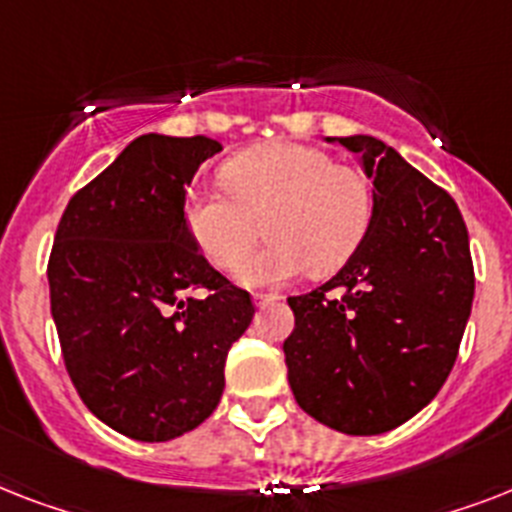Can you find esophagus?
<instances>
[{"mask_svg": "<svg viewBox=\"0 0 512 512\" xmlns=\"http://www.w3.org/2000/svg\"><path fill=\"white\" fill-rule=\"evenodd\" d=\"M252 300H255L257 308H265L268 303H276V300H281V295H276V292H255V295H252Z\"/></svg>", "mask_w": 512, "mask_h": 512, "instance_id": "esophagus-1", "label": "esophagus"}]
</instances>
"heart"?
<instances>
[{"mask_svg":"<svg viewBox=\"0 0 512 512\" xmlns=\"http://www.w3.org/2000/svg\"><path fill=\"white\" fill-rule=\"evenodd\" d=\"M223 183L228 193L188 196L185 223L209 263L223 271L249 255L260 233L271 236L241 265L244 284H279L308 265L316 273L335 271L372 223L374 196L364 172L303 143L241 151L225 162Z\"/></svg>","mask_w":512,"mask_h":512,"instance_id":"1","label":"heart"}]
</instances>
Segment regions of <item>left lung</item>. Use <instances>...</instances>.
Listing matches in <instances>:
<instances>
[{
    "instance_id": "left-lung-1",
    "label": "left lung",
    "mask_w": 512,
    "mask_h": 512,
    "mask_svg": "<svg viewBox=\"0 0 512 512\" xmlns=\"http://www.w3.org/2000/svg\"><path fill=\"white\" fill-rule=\"evenodd\" d=\"M374 183L372 223L348 263L289 297V388L313 420L377 436L430 404L473 305L468 228L449 193L369 135L337 138Z\"/></svg>"
}]
</instances>
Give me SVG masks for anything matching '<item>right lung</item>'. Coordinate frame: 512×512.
Masks as SVG:
<instances>
[{"label": "right lung", "mask_w": 512, "mask_h": 512, "mask_svg": "<svg viewBox=\"0 0 512 512\" xmlns=\"http://www.w3.org/2000/svg\"><path fill=\"white\" fill-rule=\"evenodd\" d=\"M217 151L204 135L132 140L55 231L47 279L66 372L87 409L135 441H170L215 412L228 350L255 316L185 223V188Z\"/></svg>", "instance_id": "right-lung-1"}]
</instances>
